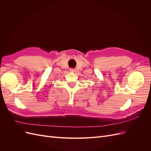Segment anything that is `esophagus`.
Instances as JSON below:
<instances>
[{
    "instance_id": "obj_1",
    "label": "esophagus",
    "mask_w": 151,
    "mask_h": 151,
    "mask_svg": "<svg viewBox=\"0 0 151 151\" xmlns=\"http://www.w3.org/2000/svg\"><path fill=\"white\" fill-rule=\"evenodd\" d=\"M70 72H75V69L74 68H70Z\"/></svg>"
}]
</instances>
